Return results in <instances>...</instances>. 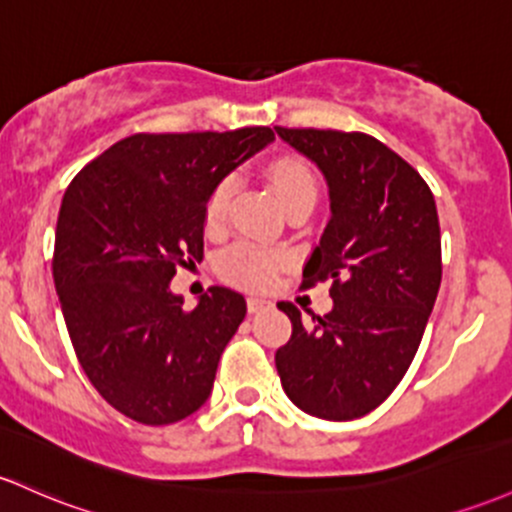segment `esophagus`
Instances as JSON below:
<instances>
[{"instance_id": "1", "label": "esophagus", "mask_w": 512, "mask_h": 512, "mask_svg": "<svg viewBox=\"0 0 512 512\" xmlns=\"http://www.w3.org/2000/svg\"><path fill=\"white\" fill-rule=\"evenodd\" d=\"M265 308H269V301L260 299V296H250V299H247V311L250 313H260L265 311Z\"/></svg>"}]
</instances>
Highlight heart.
I'll use <instances>...</instances> for the list:
<instances>
[{
	"label": "heart",
	"mask_w": 512,
	"mask_h": 512,
	"mask_svg": "<svg viewBox=\"0 0 512 512\" xmlns=\"http://www.w3.org/2000/svg\"><path fill=\"white\" fill-rule=\"evenodd\" d=\"M267 177L272 189L277 192L279 201L284 204V209L289 211L291 206L301 204V201H316L318 196V184L313 172L303 165L296 157H279V160L269 162ZM235 182L233 177L221 179V182L213 187L204 206V221L209 228H221L226 221L230 196H233ZM223 277L228 282H235L240 286H265L267 279L272 277V272L277 269V257L269 255V252L260 250L255 245H233L226 255L218 262Z\"/></svg>",
	"instance_id": "heart-1"
}]
</instances>
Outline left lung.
Segmentation results:
<instances>
[{"label": "left lung", "instance_id": "8db88e82", "mask_svg": "<svg viewBox=\"0 0 512 512\" xmlns=\"http://www.w3.org/2000/svg\"><path fill=\"white\" fill-rule=\"evenodd\" d=\"M323 172L330 221L303 286L330 279L333 311L303 325L279 303L291 338L279 379L303 413L355 420L389 398L411 367L442 282L440 221L425 179L367 133L274 128Z\"/></svg>", "mask_w": 512, "mask_h": 512}]
</instances>
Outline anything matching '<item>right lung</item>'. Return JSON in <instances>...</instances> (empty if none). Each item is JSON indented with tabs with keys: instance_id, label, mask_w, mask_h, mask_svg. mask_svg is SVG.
Wrapping results in <instances>:
<instances>
[{
	"instance_id": "right-lung-1",
	"label": "right lung",
	"mask_w": 512,
	"mask_h": 512,
	"mask_svg": "<svg viewBox=\"0 0 512 512\" xmlns=\"http://www.w3.org/2000/svg\"><path fill=\"white\" fill-rule=\"evenodd\" d=\"M272 140L267 126L136 133L67 187L55 228V291L84 374L126 418L170 425L211 396L245 299L211 286L184 311L170 282L179 265L204 257L213 187Z\"/></svg>"
}]
</instances>
